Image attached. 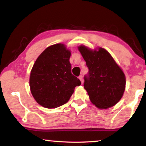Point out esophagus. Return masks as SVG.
<instances>
[{
	"mask_svg": "<svg viewBox=\"0 0 146 146\" xmlns=\"http://www.w3.org/2000/svg\"><path fill=\"white\" fill-rule=\"evenodd\" d=\"M78 78L80 79V80L81 81V83H83V82H84V80H83V76H82V75H80L78 76Z\"/></svg>",
	"mask_w": 146,
	"mask_h": 146,
	"instance_id": "esophagus-1",
	"label": "esophagus"
}]
</instances>
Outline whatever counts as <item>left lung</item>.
I'll use <instances>...</instances> for the list:
<instances>
[{"instance_id": "8db88e82", "label": "left lung", "mask_w": 146, "mask_h": 146, "mask_svg": "<svg viewBox=\"0 0 146 146\" xmlns=\"http://www.w3.org/2000/svg\"><path fill=\"white\" fill-rule=\"evenodd\" d=\"M78 49L89 69L84 88L91 102L102 110L114 106L125 91L126 80L122 70L105 49H91L83 45Z\"/></svg>"}]
</instances>
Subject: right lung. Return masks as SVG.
Returning <instances> with one entry per match:
<instances>
[{
    "label": "right lung",
    "instance_id": "1",
    "mask_svg": "<svg viewBox=\"0 0 146 146\" xmlns=\"http://www.w3.org/2000/svg\"><path fill=\"white\" fill-rule=\"evenodd\" d=\"M71 51L64 44L47 48L31 69L29 86L34 99L44 108L52 109L67 103L76 86L81 84L71 73Z\"/></svg>",
    "mask_w": 146,
    "mask_h": 146
}]
</instances>
